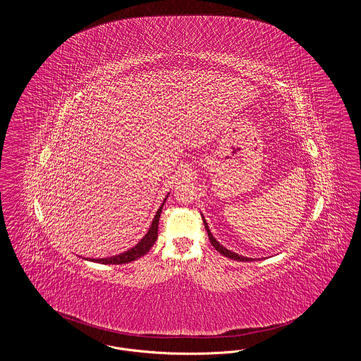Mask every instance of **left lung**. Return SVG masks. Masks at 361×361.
I'll use <instances>...</instances> for the list:
<instances>
[{"label": "left lung", "instance_id": "obj_1", "mask_svg": "<svg viewBox=\"0 0 361 361\" xmlns=\"http://www.w3.org/2000/svg\"><path fill=\"white\" fill-rule=\"evenodd\" d=\"M203 222H204V226H206L207 234H208L209 242H211V245L215 247V250H218L221 255H224L226 257L233 258V259H237V261H253V258L242 257V256H238V255H235V253L227 250L218 240L212 237V234H211V231H209V228H208V226H207L204 219H203Z\"/></svg>", "mask_w": 361, "mask_h": 361}]
</instances>
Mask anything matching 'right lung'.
<instances>
[{
  "label": "right lung",
  "instance_id": "right-lung-1",
  "mask_svg": "<svg viewBox=\"0 0 361 361\" xmlns=\"http://www.w3.org/2000/svg\"><path fill=\"white\" fill-rule=\"evenodd\" d=\"M162 207H164V203H162V206L159 207V209L157 211L150 230H149L147 234L140 240V242L137 243V246H134V247L130 249L128 252L121 253V255L115 256V257L99 258V259H92V261L114 265V264H126V262L134 261V259H137V258L142 257L143 255H146V253L150 250V247L154 245L157 238H158V222H159V215H161ZM86 259H87V258H86Z\"/></svg>",
  "mask_w": 361,
  "mask_h": 361
}]
</instances>
